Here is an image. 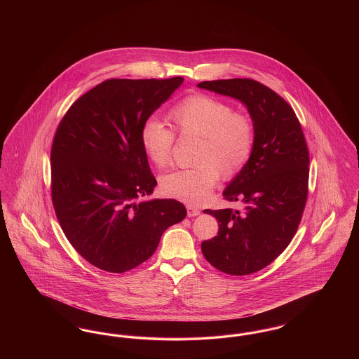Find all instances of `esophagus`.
I'll return each instance as SVG.
<instances>
[{
  "mask_svg": "<svg viewBox=\"0 0 359 359\" xmlns=\"http://www.w3.org/2000/svg\"><path fill=\"white\" fill-rule=\"evenodd\" d=\"M201 214V210L194 207V205H187V215L188 217H198Z\"/></svg>",
  "mask_w": 359,
  "mask_h": 359,
  "instance_id": "obj_1",
  "label": "esophagus"
}]
</instances>
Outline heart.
<instances>
[{"label": "heart", "mask_w": 359, "mask_h": 359, "mask_svg": "<svg viewBox=\"0 0 359 359\" xmlns=\"http://www.w3.org/2000/svg\"><path fill=\"white\" fill-rule=\"evenodd\" d=\"M183 136L202 137L194 168L170 172L161 179L165 195L188 205H199L215 187L219 172L233 176L250 158L255 147V126L249 117L233 113V107L210 95H192L177 103L170 114ZM141 144L157 167L172 160L175 133L164 121L151 117L141 129Z\"/></svg>", "instance_id": "b5f03b06"}]
</instances>
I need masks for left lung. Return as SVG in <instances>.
Listing matches in <instances>:
<instances>
[{
	"instance_id": "left-lung-1",
	"label": "left lung",
	"mask_w": 359,
	"mask_h": 359,
	"mask_svg": "<svg viewBox=\"0 0 359 359\" xmlns=\"http://www.w3.org/2000/svg\"><path fill=\"white\" fill-rule=\"evenodd\" d=\"M198 87L243 103L255 126L250 158L223 191L243 211L205 210L219 223L202 242L205 259L233 276L255 273L290 245L306 207L309 154L302 125L285 100L253 79L207 81Z\"/></svg>"
}]
</instances>
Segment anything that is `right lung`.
I'll use <instances>...</instances> for the list:
<instances>
[{"label":"right lung","instance_id":"right-lung-1","mask_svg":"<svg viewBox=\"0 0 359 359\" xmlns=\"http://www.w3.org/2000/svg\"><path fill=\"white\" fill-rule=\"evenodd\" d=\"M183 81L107 79L72 103L56 129L53 208L74 249L102 271L136 268L187 215L175 199H145L157 182L141 144L144 122Z\"/></svg>","mask_w":359,"mask_h":359}]
</instances>
